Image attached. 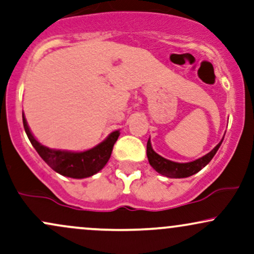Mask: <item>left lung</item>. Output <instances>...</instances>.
Listing matches in <instances>:
<instances>
[{
    "label": "left lung",
    "instance_id": "obj_1",
    "mask_svg": "<svg viewBox=\"0 0 254 254\" xmlns=\"http://www.w3.org/2000/svg\"><path fill=\"white\" fill-rule=\"evenodd\" d=\"M223 141V139H222ZM222 141L218 143L216 147L212 149L210 153H208L206 155H204L200 159L194 160V161L186 162V164H179V162L171 161V160L165 159V157L160 156L159 154H156L155 151L151 148L150 139H148L147 143V156L148 161L151 167L155 170L157 173L162 174V176L168 177V178H188L196 174L197 172H199L203 167H205L209 162L211 161V159L214 157L216 151L220 148Z\"/></svg>",
    "mask_w": 254,
    "mask_h": 254
}]
</instances>
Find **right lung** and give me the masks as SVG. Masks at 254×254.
I'll use <instances>...</instances> for the list:
<instances>
[{"label":"right lung","mask_w":254,"mask_h":254,"mask_svg":"<svg viewBox=\"0 0 254 254\" xmlns=\"http://www.w3.org/2000/svg\"><path fill=\"white\" fill-rule=\"evenodd\" d=\"M22 123H24L28 139L44 161L57 173L62 174L64 177L75 178V179L92 177L93 174L98 173L101 168H104V166L109 161L113 145L119 136V131H113L97 147L86 151H81V153H72V151L50 149V148L40 144L31 133L24 115H22Z\"/></svg>","instance_id":"obj_1"}]
</instances>
